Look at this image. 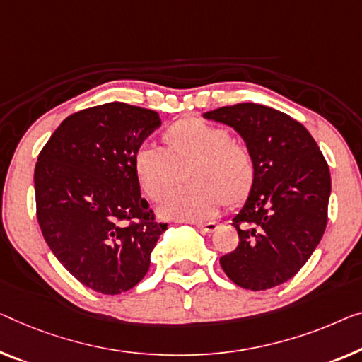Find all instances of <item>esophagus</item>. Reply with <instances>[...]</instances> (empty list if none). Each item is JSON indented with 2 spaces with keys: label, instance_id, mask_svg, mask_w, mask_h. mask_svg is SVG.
I'll return each instance as SVG.
<instances>
[{
  "label": "esophagus",
  "instance_id": "1",
  "mask_svg": "<svg viewBox=\"0 0 362 362\" xmlns=\"http://www.w3.org/2000/svg\"><path fill=\"white\" fill-rule=\"evenodd\" d=\"M197 226L199 230H203V233H214L216 229L219 228V223H214V221H209V223H193Z\"/></svg>",
  "mask_w": 362,
  "mask_h": 362
}]
</instances>
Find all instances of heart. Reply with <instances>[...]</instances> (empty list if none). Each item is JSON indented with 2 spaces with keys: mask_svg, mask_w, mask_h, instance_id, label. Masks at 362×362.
Returning a JSON list of instances; mask_svg holds the SVG:
<instances>
[{
  "mask_svg": "<svg viewBox=\"0 0 362 362\" xmlns=\"http://www.w3.org/2000/svg\"><path fill=\"white\" fill-rule=\"evenodd\" d=\"M163 149L141 146L133 154V170L141 190L154 203L169 197L180 180L188 187L160 208L165 218L199 221L219 211L223 203L239 206L255 183V160L228 128L197 117L182 118L163 133Z\"/></svg>",
  "mask_w": 362,
  "mask_h": 362,
  "instance_id": "heart-1",
  "label": "heart"
}]
</instances>
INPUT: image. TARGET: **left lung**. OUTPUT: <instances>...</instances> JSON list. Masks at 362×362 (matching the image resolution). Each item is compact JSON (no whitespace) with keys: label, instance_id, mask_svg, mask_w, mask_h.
<instances>
[{"label":"left lung","instance_id":"left-lung-1","mask_svg":"<svg viewBox=\"0 0 362 362\" xmlns=\"http://www.w3.org/2000/svg\"><path fill=\"white\" fill-rule=\"evenodd\" d=\"M233 127L255 160V183L233 226L239 245L221 257L237 286L263 291L305 265L328 219L330 169L305 127L272 107L235 104L203 115Z\"/></svg>","mask_w":362,"mask_h":362}]
</instances>
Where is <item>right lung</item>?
Listing matches in <instances>:
<instances>
[{
	"label": "right lung",
	"instance_id": "add662e5",
	"mask_svg": "<svg viewBox=\"0 0 362 362\" xmlns=\"http://www.w3.org/2000/svg\"><path fill=\"white\" fill-rule=\"evenodd\" d=\"M159 113L125 102L64 118L35 164L37 221L58 262L88 288L120 294L148 273L167 223L141 198L133 154Z\"/></svg>",
	"mask_w": 362,
	"mask_h": 362
}]
</instances>
